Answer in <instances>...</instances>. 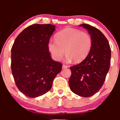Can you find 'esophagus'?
<instances>
[{"label":"esophagus","mask_w":120,"mask_h":120,"mask_svg":"<svg viewBox=\"0 0 120 120\" xmlns=\"http://www.w3.org/2000/svg\"><path fill=\"white\" fill-rule=\"evenodd\" d=\"M68 66L67 65H65V64H63V69H65V68H68Z\"/></svg>","instance_id":"34e87169"}]
</instances>
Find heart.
<instances>
[{"mask_svg":"<svg viewBox=\"0 0 120 120\" xmlns=\"http://www.w3.org/2000/svg\"><path fill=\"white\" fill-rule=\"evenodd\" d=\"M92 45L90 34L80 30L68 27L57 33L55 39L49 41L48 48L52 58L56 61H59L66 52L68 61L73 59L75 63H79L89 55Z\"/></svg>","mask_w":120,"mask_h":120,"instance_id":"1","label":"heart"}]
</instances>
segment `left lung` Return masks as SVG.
<instances>
[{
  "mask_svg": "<svg viewBox=\"0 0 120 120\" xmlns=\"http://www.w3.org/2000/svg\"><path fill=\"white\" fill-rule=\"evenodd\" d=\"M79 26L87 30L93 45L87 57L70 68L69 85L74 94L89 97L99 91L104 84L109 69L111 51L108 40L99 30L89 24Z\"/></svg>",
  "mask_w": 120,
  "mask_h": 120,
  "instance_id": "8db88e82",
  "label": "left lung"
}]
</instances>
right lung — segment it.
Listing matches in <instances>:
<instances>
[{
    "label": "right lung",
    "instance_id": "add662e5",
    "mask_svg": "<svg viewBox=\"0 0 120 120\" xmlns=\"http://www.w3.org/2000/svg\"><path fill=\"white\" fill-rule=\"evenodd\" d=\"M55 26L33 24L22 31L11 49V70L16 86L25 95L36 98L51 89L62 64L51 59L48 48Z\"/></svg>",
    "mask_w": 120,
    "mask_h": 120
}]
</instances>
